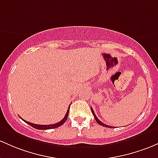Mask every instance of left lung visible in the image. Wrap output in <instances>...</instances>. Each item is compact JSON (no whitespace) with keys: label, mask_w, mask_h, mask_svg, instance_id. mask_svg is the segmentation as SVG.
<instances>
[{"label":"left lung","mask_w":158,"mask_h":158,"mask_svg":"<svg viewBox=\"0 0 158 158\" xmlns=\"http://www.w3.org/2000/svg\"><path fill=\"white\" fill-rule=\"evenodd\" d=\"M91 112H92V114L94 115V118H95V120H96V121L99 124H100V125L101 126H103V127H111V126H109V125H106V124H103V122H102V121H100V120H99V119L98 118V117H97L96 116V115H95V113H94V110H93V109L91 108Z\"/></svg>","instance_id":"1"}]
</instances>
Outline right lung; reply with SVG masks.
<instances>
[{
	"label": "right lung",
	"instance_id": "right-lung-1",
	"mask_svg": "<svg viewBox=\"0 0 158 158\" xmlns=\"http://www.w3.org/2000/svg\"><path fill=\"white\" fill-rule=\"evenodd\" d=\"M70 106H69L68 110H67V113H66L64 118L62 119L61 121H59V122L56 123V124H49V125H40V124H33V123L28 122V121H26L25 120H24V119H22V118H22V120L25 121V123H27V124H28L29 125H31V127H34V128H35V129H37V130H48V129H53V128H56V127H60V126H61L62 124H64L65 121H67V117H68L69 110H70Z\"/></svg>",
	"mask_w": 158,
	"mask_h": 158
}]
</instances>
